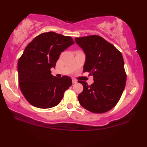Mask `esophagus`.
Masks as SVG:
<instances>
[{"mask_svg":"<svg viewBox=\"0 0 147 147\" xmlns=\"http://www.w3.org/2000/svg\"><path fill=\"white\" fill-rule=\"evenodd\" d=\"M73 84H76V83H77V80H76V79L73 78Z\"/></svg>","mask_w":147,"mask_h":147,"instance_id":"1","label":"esophagus"}]
</instances>
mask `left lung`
I'll return each instance as SVG.
<instances>
[{"label":"left lung","mask_w":147,"mask_h":147,"mask_svg":"<svg viewBox=\"0 0 147 147\" xmlns=\"http://www.w3.org/2000/svg\"><path fill=\"white\" fill-rule=\"evenodd\" d=\"M86 59L84 72H89L94 82L89 86L78 80L84 90L78 96L80 105L94 113L107 112L116 106L125 88L126 74L121 52L99 36L75 38Z\"/></svg>","instance_id":"1"}]
</instances>
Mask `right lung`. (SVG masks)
Listing matches in <instances>:
<instances>
[{
	"label": "right lung",
	"mask_w": 147,
	"mask_h": 147,
	"mask_svg": "<svg viewBox=\"0 0 147 147\" xmlns=\"http://www.w3.org/2000/svg\"><path fill=\"white\" fill-rule=\"evenodd\" d=\"M72 38L45 32L36 37L24 49L18 61L19 84L22 93L32 106L51 108L58 105L64 93L72 85V80L51 74L61 53L73 45Z\"/></svg>",
	"instance_id": "right-lung-1"
}]
</instances>
